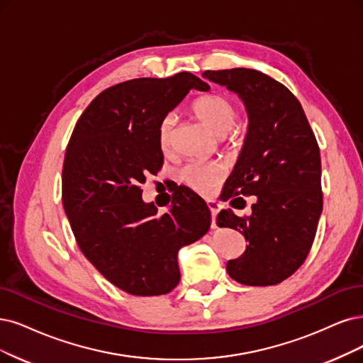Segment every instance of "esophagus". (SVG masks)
Returning <instances> with one entry per match:
<instances>
[{"instance_id": "34e87169", "label": "esophagus", "mask_w": 363, "mask_h": 363, "mask_svg": "<svg viewBox=\"0 0 363 363\" xmlns=\"http://www.w3.org/2000/svg\"><path fill=\"white\" fill-rule=\"evenodd\" d=\"M206 205H208V208H209V211H211V216H212L211 227H212V229H216V227H217L216 218H217V213L220 212L221 205L217 202V200H206Z\"/></svg>"}]
</instances>
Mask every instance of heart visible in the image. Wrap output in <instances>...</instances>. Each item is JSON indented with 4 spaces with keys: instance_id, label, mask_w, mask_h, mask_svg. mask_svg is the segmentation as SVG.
Segmentation results:
<instances>
[{
    "instance_id": "obj_1",
    "label": "heart",
    "mask_w": 363,
    "mask_h": 363,
    "mask_svg": "<svg viewBox=\"0 0 363 363\" xmlns=\"http://www.w3.org/2000/svg\"><path fill=\"white\" fill-rule=\"evenodd\" d=\"M191 111L212 136L223 139L229 133L238 118V111L235 104L220 94H208L197 99L193 103ZM174 131V116L167 115L160 124L158 143L163 152H169L173 143ZM223 178V169L218 164H199L191 163L182 167L181 179L191 186L193 190L205 193Z\"/></svg>"
}]
</instances>
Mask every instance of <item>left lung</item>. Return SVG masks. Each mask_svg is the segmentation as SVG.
<instances>
[{
    "mask_svg": "<svg viewBox=\"0 0 363 363\" xmlns=\"http://www.w3.org/2000/svg\"><path fill=\"white\" fill-rule=\"evenodd\" d=\"M202 76L238 94L248 113L245 142L223 200L256 196V203L248 217L232 209L218 213L220 227L239 230L248 242L242 256L227 262V272L245 286L278 284L305 262L323 211L315 136L299 100L271 76L251 69Z\"/></svg>",
    "mask_w": 363,
    "mask_h": 363,
    "instance_id": "obj_1",
    "label": "left lung"
}]
</instances>
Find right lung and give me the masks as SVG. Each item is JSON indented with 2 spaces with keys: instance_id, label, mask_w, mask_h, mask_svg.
Returning a JSON list of instances; mask_svg holds the SVG:
<instances>
[{
  "instance_id": "right-lung-1",
  "label": "right lung",
  "mask_w": 363,
  "mask_h": 363,
  "mask_svg": "<svg viewBox=\"0 0 363 363\" xmlns=\"http://www.w3.org/2000/svg\"><path fill=\"white\" fill-rule=\"evenodd\" d=\"M190 89L209 91L191 73L140 77L107 88L80 115L62 167V205L84 256L113 286L160 296L178 286V251L202 238L211 212L199 196L178 194L157 216L140 184L163 166L160 124Z\"/></svg>"
}]
</instances>
